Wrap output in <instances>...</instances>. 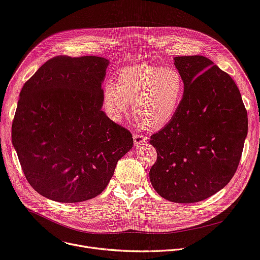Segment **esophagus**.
Here are the masks:
<instances>
[{"instance_id":"esophagus-1","label":"esophagus","mask_w":260,"mask_h":260,"mask_svg":"<svg viewBox=\"0 0 260 260\" xmlns=\"http://www.w3.org/2000/svg\"><path fill=\"white\" fill-rule=\"evenodd\" d=\"M146 141V137L141 134H134V143L136 146L141 145L143 142Z\"/></svg>"}]
</instances>
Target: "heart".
<instances>
[{
    "instance_id": "b5f03b06",
    "label": "heart",
    "mask_w": 260,
    "mask_h": 260,
    "mask_svg": "<svg viewBox=\"0 0 260 260\" xmlns=\"http://www.w3.org/2000/svg\"><path fill=\"white\" fill-rule=\"evenodd\" d=\"M185 94V81L174 67L140 64L121 70L117 82L104 84L103 100L109 114L119 120L133 103L141 125L161 128L174 119Z\"/></svg>"
}]
</instances>
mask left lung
Wrapping results in <instances>:
<instances>
[{
    "label": "left lung",
    "mask_w": 260,
    "mask_h": 260,
    "mask_svg": "<svg viewBox=\"0 0 260 260\" xmlns=\"http://www.w3.org/2000/svg\"><path fill=\"white\" fill-rule=\"evenodd\" d=\"M185 94L174 119L151 143L156 192L177 203L207 199L233 178L248 134V114L234 80L203 56L175 57Z\"/></svg>",
    "instance_id": "8db88e82"
}]
</instances>
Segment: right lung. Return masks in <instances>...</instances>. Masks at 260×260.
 Wrapping results in <instances>:
<instances>
[{"label": "right lung", "instance_id": "add662e5", "mask_svg": "<svg viewBox=\"0 0 260 260\" xmlns=\"http://www.w3.org/2000/svg\"><path fill=\"white\" fill-rule=\"evenodd\" d=\"M108 63L54 57L20 92L12 144L27 181L48 199L75 203L100 195L133 147L131 132L101 109Z\"/></svg>", "mask_w": 260, "mask_h": 260}]
</instances>
